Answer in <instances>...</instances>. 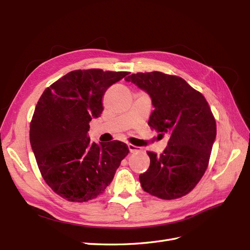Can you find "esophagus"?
Masks as SVG:
<instances>
[{"label":"esophagus","mask_w":250,"mask_h":250,"mask_svg":"<svg viewBox=\"0 0 250 250\" xmlns=\"http://www.w3.org/2000/svg\"><path fill=\"white\" fill-rule=\"evenodd\" d=\"M128 149H129V151L131 153H134V152H139V151L142 150L141 147L139 146H134V145H131V144H128Z\"/></svg>","instance_id":"esophagus-1"}]
</instances>
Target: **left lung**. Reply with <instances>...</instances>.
<instances>
[{"label": "left lung", "mask_w": 250, "mask_h": 250, "mask_svg": "<svg viewBox=\"0 0 250 250\" xmlns=\"http://www.w3.org/2000/svg\"><path fill=\"white\" fill-rule=\"evenodd\" d=\"M150 96L149 126L169 142L157 155L148 151L149 169L140 175L143 190L166 200L190 193L206 172L216 140V121L206 98L183 78L162 72L125 78Z\"/></svg>", "instance_id": "8db88e82"}]
</instances>
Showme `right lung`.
<instances>
[{"label": "right lung", "mask_w": 250, "mask_h": 250, "mask_svg": "<svg viewBox=\"0 0 250 250\" xmlns=\"http://www.w3.org/2000/svg\"><path fill=\"white\" fill-rule=\"evenodd\" d=\"M128 72L72 71L44 89L30 124V144L47 185L72 202L96 198L111 183L129 150L125 143L96 144L89 122L103 110L102 98Z\"/></svg>", "instance_id": "add662e5"}]
</instances>
